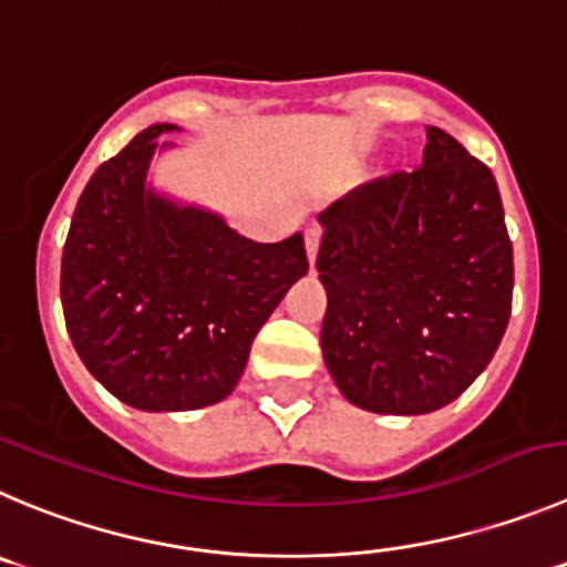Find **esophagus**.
Segmentation results:
<instances>
[{"instance_id":"esophagus-1","label":"esophagus","mask_w":567,"mask_h":567,"mask_svg":"<svg viewBox=\"0 0 567 567\" xmlns=\"http://www.w3.org/2000/svg\"><path fill=\"white\" fill-rule=\"evenodd\" d=\"M320 239H322V228H317V225H311V228L306 230V252H309L311 267H315V261H317V250H320Z\"/></svg>"}]
</instances>
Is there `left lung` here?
Listing matches in <instances>:
<instances>
[{
  "instance_id": "8db88e82",
  "label": "left lung",
  "mask_w": 567,
  "mask_h": 567,
  "mask_svg": "<svg viewBox=\"0 0 567 567\" xmlns=\"http://www.w3.org/2000/svg\"><path fill=\"white\" fill-rule=\"evenodd\" d=\"M317 219L320 344L339 392L375 414L456 401L498 350L512 309L493 172L429 125L417 169L364 183Z\"/></svg>"
}]
</instances>
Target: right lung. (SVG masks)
Returning a JSON list of instances; mask_svg holds the SVG:
<instances>
[{
  "label": "right lung",
  "mask_w": 567,
  "mask_h": 567,
  "mask_svg": "<svg viewBox=\"0 0 567 567\" xmlns=\"http://www.w3.org/2000/svg\"><path fill=\"white\" fill-rule=\"evenodd\" d=\"M181 131L153 125L91 175L69 225L61 300L89 373L142 412L225 401L250 344L309 272L303 234L261 245L219 214L161 194L150 164Z\"/></svg>",
  "instance_id": "1"
}]
</instances>
